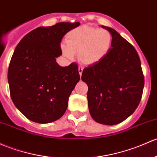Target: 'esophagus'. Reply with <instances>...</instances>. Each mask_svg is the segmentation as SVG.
Returning <instances> with one entry per match:
<instances>
[{
  "instance_id": "34e87169",
  "label": "esophagus",
  "mask_w": 157,
  "mask_h": 157,
  "mask_svg": "<svg viewBox=\"0 0 157 157\" xmlns=\"http://www.w3.org/2000/svg\"><path fill=\"white\" fill-rule=\"evenodd\" d=\"M83 67H78V71H79V74H80V76L82 75V73H83Z\"/></svg>"
}]
</instances>
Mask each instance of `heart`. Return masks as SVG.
Returning a JSON list of instances; mask_svg holds the SVG:
<instances>
[{
	"mask_svg": "<svg viewBox=\"0 0 157 157\" xmlns=\"http://www.w3.org/2000/svg\"><path fill=\"white\" fill-rule=\"evenodd\" d=\"M112 36L105 29L83 25L67 34V45H62V53L72 59L78 53L79 60L86 65H92L106 56L111 48Z\"/></svg>",
	"mask_w": 157,
	"mask_h": 157,
	"instance_id": "1",
	"label": "heart"
}]
</instances>
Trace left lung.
<instances>
[{"instance_id": "obj_1", "label": "left lung", "mask_w": 157, "mask_h": 157, "mask_svg": "<svg viewBox=\"0 0 157 157\" xmlns=\"http://www.w3.org/2000/svg\"><path fill=\"white\" fill-rule=\"evenodd\" d=\"M112 36L106 56L83 69L91 117L97 123L116 125L132 114L141 99L144 78L136 49L114 29L101 25Z\"/></svg>"}]
</instances>
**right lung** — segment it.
Returning a JSON list of instances; mask_svg holds the SVG:
<instances>
[{
  "mask_svg": "<svg viewBox=\"0 0 157 157\" xmlns=\"http://www.w3.org/2000/svg\"><path fill=\"white\" fill-rule=\"evenodd\" d=\"M80 22H59L39 27L18 44L8 69L10 96L15 106L29 120L49 123L62 117L69 96L80 77L78 66L61 67V42Z\"/></svg>",
  "mask_w": 157,
  "mask_h": 157,
  "instance_id": "1",
  "label": "right lung"
}]
</instances>
